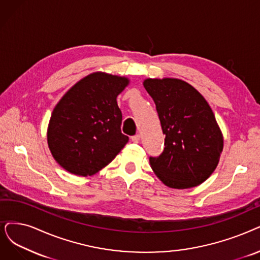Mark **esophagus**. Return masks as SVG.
<instances>
[{"label": "esophagus", "instance_id": "1", "mask_svg": "<svg viewBox=\"0 0 260 260\" xmlns=\"http://www.w3.org/2000/svg\"><path fill=\"white\" fill-rule=\"evenodd\" d=\"M140 139H141V136H140V134H137V136H134V137L131 138V141H132L133 143H139V142H140Z\"/></svg>", "mask_w": 260, "mask_h": 260}]
</instances>
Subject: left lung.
<instances>
[{
  "label": "left lung",
  "mask_w": 260,
  "mask_h": 260,
  "mask_svg": "<svg viewBox=\"0 0 260 260\" xmlns=\"http://www.w3.org/2000/svg\"><path fill=\"white\" fill-rule=\"evenodd\" d=\"M143 85L155 103L164 150L149 158L155 176L169 188L190 189L210 177L223 151V134L201 92L180 79H146Z\"/></svg>",
  "instance_id": "1"
}]
</instances>
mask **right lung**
<instances>
[{
	"instance_id": "1",
	"label": "right lung",
	"mask_w": 260,
	"mask_h": 260,
	"mask_svg": "<svg viewBox=\"0 0 260 260\" xmlns=\"http://www.w3.org/2000/svg\"><path fill=\"white\" fill-rule=\"evenodd\" d=\"M130 80L92 72L78 81L57 102L47 130L55 161L77 176H91L112 162L129 141L120 130L117 96Z\"/></svg>"
}]
</instances>
